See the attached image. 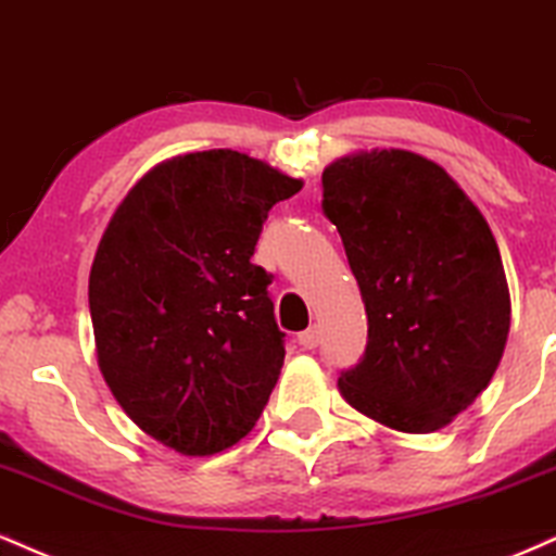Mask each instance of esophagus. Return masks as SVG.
<instances>
[{"mask_svg": "<svg viewBox=\"0 0 556 556\" xmlns=\"http://www.w3.org/2000/svg\"><path fill=\"white\" fill-rule=\"evenodd\" d=\"M299 345H302V349H306V351L317 349V345H319V328L304 330L302 336H299Z\"/></svg>", "mask_w": 556, "mask_h": 556, "instance_id": "obj_1", "label": "esophagus"}]
</instances>
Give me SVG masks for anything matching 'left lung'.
Returning a JSON list of instances; mask_svg holds the SVG:
<instances>
[{"instance_id":"obj_1","label":"left lung","mask_w":556,"mask_h":556,"mask_svg":"<svg viewBox=\"0 0 556 556\" xmlns=\"http://www.w3.org/2000/svg\"><path fill=\"white\" fill-rule=\"evenodd\" d=\"M369 319L343 401L403 434L447 427L486 390L510 332V289L492 228L440 163L356 150L323 172Z\"/></svg>"}]
</instances>
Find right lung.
Wrapping results in <instances>:
<instances>
[{"label": "right lung", "mask_w": 556, "mask_h": 556, "mask_svg": "<svg viewBox=\"0 0 556 556\" xmlns=\"http://www.w3.org/2000/svg\"><path fill=\"white\" fill-rule=\"evenodd\" d=\"M304 187L231 148L155 163L124 194L90 267L98 369L142 432L189 458L224 453L263 414L283 332L252 265L280 200Z\"/></svg>", "instance_id": "add662e5"}]
</instances>
